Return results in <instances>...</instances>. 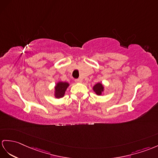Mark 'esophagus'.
Masks as SVG:
<instances>
[{
    "label": "esophagus",
    "mask_w": 158,
    "mask_h": 158,
    "mask_svg": "<svg viewBox=\"0 0 158 158\" xmlns=\"http://www.w3.org/2000/svg\"><path fill=\"white\" fill-rule=\"evenodd\" d=\"M75 82H82V80L81 78L76 79V80H75Z\"/></svg>",
    "instance_id": "obj_1"
}]
</instances>
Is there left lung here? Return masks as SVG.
Wrapping results in <instances>:
<instances>
[{
	"label": "left lung",
	"mask_w": 158,
	"mask_h": 158,
	"mask_svg": "<svg viewBox=\"0 0 158 158\" xmlns=\"http://www.w3.org/2000/svg\"><path fill=\"white\" fill-rule=\"evenodd\" d=\"M104 87L102 85V84L101 83H98L96 84V85L93 87V90L94 91L96 92V94L98 95H101L102 92L103 91Z\"/></svg>",
	"instance_id": "1"
}]
</instances>
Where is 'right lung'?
Returning <instances> with one entry per match:
<instances>
[{"label": "right lung", "instance_id": "add662e5", "mask_svg": "<svg viewBox=\"0 0 158 158\" xmlns=\"http://www.w3.org/2000/svg\"><path fill=\"white\" fill-rule=\"evenodd\" d=\"M68 86L69 84L67 82H59L57 84L55 88L56 97L57 98L63 97Z\"/></svg>", "mask_w": 158, "mask_h": 158}]
</instances>
